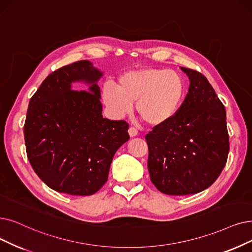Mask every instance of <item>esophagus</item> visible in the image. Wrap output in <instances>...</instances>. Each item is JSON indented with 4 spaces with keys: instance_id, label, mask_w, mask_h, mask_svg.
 <instances>
[{
    "instance_id": "1",
    "label": "esophagus",
    "mask_w": 252,
    "mask_h": 252,
    "mask_svg": "<svg viewBox=\"0 0 252 252\" xmlns=\"http://www.w3.org/2000/svg\"><path fill=\"white\" fill-rule=\"evenodd\" d=\"M128 132H129V135L131 136V137H133V136H136V135L138 134L137 129H136L135 127H133V126L129 127V129H128Z\"/></svg>"
}]
</instances>
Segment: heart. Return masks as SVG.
I'll use <instances>...</instances> for the list:
<instances>
[{"label":"heart","instance_id":"obj_1","mask_svg":"<svg viewBox=\"0 0 252 252\" xmlns=\"http://www.w3.org/2000/svg\"><path fill=\"white\" fill-rule=\"evenodd\" d=\"M185 95L184 80L178 72L166 69L128 71L118 79V87L105 83L102 101L113 116L121 118L136 110L146 123L162 126L179 113Z\"/></svg>","mask_w":252,"mask_h":252}]
</instances>
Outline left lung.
Returning a JSON list of instances; mask_svg holds the SVG:
<instances>
[{
  "mask_svg": "<svg viewBox=\"0 0 252 252\" xmlns=\"http://www.w3.org/2000/svg\"><path fill=\"white\" fill-rule=\"evenodd\" d=\"M190 86L177 116L146 135L148 169L164 194L197 193L212 185L225 166L228 151L225 107L207 77L181 68Z\"/></svg>",
  "mask_w": 252,
  "mask_h": 252,
  "instance_id": "obj_1",
  "label": "left lung"
}]
</instances>
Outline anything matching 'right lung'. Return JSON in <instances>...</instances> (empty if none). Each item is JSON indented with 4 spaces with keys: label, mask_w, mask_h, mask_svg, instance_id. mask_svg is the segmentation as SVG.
Returning <instances> with one entry per match:
<instances>
[{
    "label": "right lung",
    "mask_w": 252,
    "mask_h": 252,
    "mask_svg": "<svg viewBox=\"0 0 252 252\" xmlns=\"http://www.w3.org/2000/svg\"><path fill=\"white\" fill-rule=\"evenodd\" d=\"M102 73L78 61L55 70L30 100L24 126L27 156L36 175L58 192L92 195L107 181L117 150L130 138L129 124L102 117ZM84 80L89 91L72 90Z\"/></svg>",
    "instance_id": "add662e5"
}]
</instances>
